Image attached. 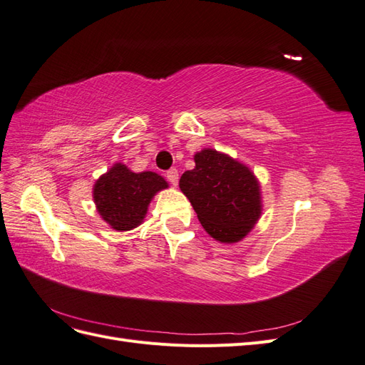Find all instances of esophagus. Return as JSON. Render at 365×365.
<instances>
[{"label": "esophagus", "mask_w": 365, "mask_h": 365, "mask_svg": "<svg viewBox=\"0 0 365 365\" xmlns=\"http://www.w3.org/2000/svg\"><path fill=\"white\" fill-rule=\"evenodd\" d=\"M165 176H168V180L170 181V184L172 185H178V181H180V173H178V170L176 169H170V170H168L165 172Z\"/></svg>", "instance_id": "obj_1"}]
</instances>
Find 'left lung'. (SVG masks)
<instances>
[{"mask_svg": "<svg viewBox=\"0 0 365 365\" xmlns=\"http://www.w3.org/2000/svg\"><path fill=\"white\" fill-rule=\"evenodd\" d=\"M180 189L204 230L220 244L247 237L263 212L257 176L247 164L216 149L195 153V169L182 173Z\"/></svg>", "mask_w": 365, "mask_h": 365, "instance_id": "obj_1", "label": "left lung"}]
</instances>
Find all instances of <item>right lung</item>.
<instances>
[{
    "instance_id": "add662e5",
    "label": "right lung",
    "mask_w": 365,
    "mask_h": 365,
    "mask_svg": "<svg viewBox=\"0 0 365 365\" xmlns=\"http://www.w3.org/2000/svg\"><path fill=\"white\" fill-rule=\"evenodd\" d=\"M169 182L161 175L145 170L132 172L126 164L115 163L101 175L93 187L97 213L115 231H129L143 224L150 201Z\"/></svg>"
}]
</instances>
